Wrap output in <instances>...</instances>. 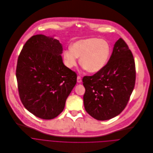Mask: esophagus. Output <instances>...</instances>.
<instances>
[{
	"instance_id": "obj_1",
	"label": "esophagus",
	"mask_w": 153,
	"mask_h": 153,
	"mask_svg": "<svg viewBox=\"0 0 153 153\" xmlns=\"http://www.w3.org/2000/svg\"><path fill=\"white\" fill-rule=\"evenodd\" d=\"M82 81V79H81L80 76H78L77 77V82L78 83H81Z\"/></svg>"
}]
</instances>
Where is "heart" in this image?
<instances>
[{"label":"heart","mask_w":153,"mask_h":153,"mask_svg":"<svg viewBox=\"0 0 153 153\" xmlns=\"http://www.w3.org/2000/svg\"><path fill=\"white\" fill-rule=\"evenodd\" d=\"M111 53L109 43L97 38L80 39L74 42L71 48L64 51L63 58L65 64L70 68L79 64L86 71L95 73L102 70L107 64Z\"/></svg>","instance_id":"obj_1"}]
</instances>
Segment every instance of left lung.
Wrapping results in <instances>:
<instances>
[{"mask_svg":"<svg viewBox=\"0 0 153 153\" xmlns=\"http://www.w3.org/2000/svg\"><path fill=\"white\" fill-rule=\"evenodd\" d=\"M135 80L133 54L126 42L120 38L106 66L94 75L83 78L86 111L100 121L117 117L127 106Z\"/></svg>","mask_w":153,"mask_h":153,"instance_id":"1","label":"left lung"}]
</instances>
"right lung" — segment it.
Wrapping results in <instances>:
<instances>
[{
	"label": "right lung",
	"mask_w": 153,
	"mask_h": 153,
	"mask_svg": "<svg viewBox=\"0 0 153 153\" xmlns=\"http://www.w3.org/2000/svg\"><path fill=\"white\" fill-rule=\"evenodd\" d=\"M62 45L53 36H32L17 61L16 77L25 108L43 120H52L64 110L77 82L76 74L63 63Z\"/></svg>",
	"instance_id": "obj_1"
}]
</instances>
